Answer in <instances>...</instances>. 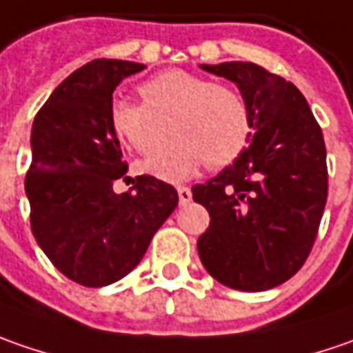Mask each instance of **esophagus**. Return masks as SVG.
Returning a JSON list of instances; mask_svg holds the SVG:
<instances>
[{
  "mask_svg": "<svg viewBox=\"0 0 353 353\" xmlns=\"http://www.w3.org/2000/svg\"><path fill=\"white\" fill-rule=\"evenodd\" d=\"M177 195H179V203H181V205H185V203L192 201V190L185 188V185H179V188H177Z\"/></svg>",
  "mask_w": 353,
  "mask_h": 353,
  "instance_id": "34e87169",
  "label": "esophagus"
}]
</instances>
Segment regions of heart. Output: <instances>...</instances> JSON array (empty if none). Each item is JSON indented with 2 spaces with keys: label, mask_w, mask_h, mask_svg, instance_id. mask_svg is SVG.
I'll return each instance as SVG.
<instances>
[{
  "label": "heart",
  "mask_w": 353,
  "mask_h": 353,
  "mask_svg": "<svg viewBox=\"0 0 353 353\" xmlns=\"http://www.w3.org/2000/svg\"><path fill=\"white\" fill-rule=\"evenodd\" d=\"M142 102L116 99L110 104V128L140 154H150L167 133L174 138L142 165L161 179H183L203 161L219 170L247 150L253 120L235 88L217 85L188 70H163L138 86Z\"/></svg>",
  "instance_id": "1"
}]
</instances>
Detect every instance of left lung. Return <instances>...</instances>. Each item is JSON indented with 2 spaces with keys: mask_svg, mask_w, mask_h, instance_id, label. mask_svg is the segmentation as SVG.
<instances>
[{
  "mask_svg": "<svg viewBox=\"0 0 353 353\" xmlns=\"http://www.w3.org/2000/svg\"><path fill=\"white\" fill-rule=\"evenodd\" d=\"M201 69L239 86L253 134L229 168L192 188L211 217L197 239L199 259L229 288L268 290L294 276L314 247L328 197L322 128L299 88L261 65Z\"/></svg>",
  "mask_w": 353,
  "mask_h": 353,
  "instance_id": "left-lung-1",
  "label": "left lung"
}]
</instances>
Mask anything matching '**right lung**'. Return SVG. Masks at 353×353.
<instances>
[{
  "instance_id": "obj_1",
  "label": "right lung",
  "mask_w": 353,
  "mask_h": 353,
  "mask_svg": "<svg viewBox=\"0 0 353 353\" xmlns=\"http://www.w3.org/2000/svg\"><path fill=\"white\" fill-rule=\"evenodd\" d=\"M142 69L86 63L54 88L31 128L25 193L33 237L57 270L90 288L124 279L177 207L176 188L154 176L136 177L134 193L112 190L128 172L108 120L112 92Z\"/></svg>"
}]
</instances>
